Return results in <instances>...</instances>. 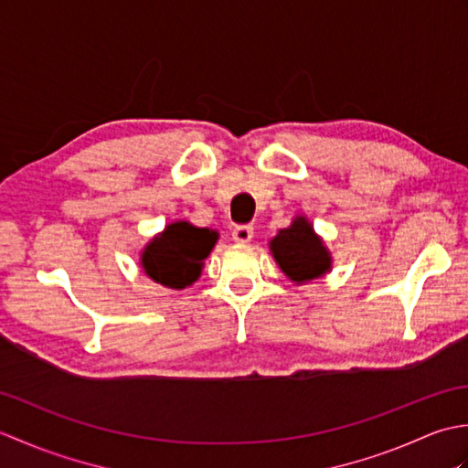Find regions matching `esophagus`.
Returning a JSON list of instances; mask_svg holds the SVG:
<instances>
[{"label":"esophagus","instance_id":"obj_1","mask_svg":"<svg viewBox=\"0 0 468 468\" xmlns=\"http://www.w3.org/2000/svg\"><path fill=\"white\" fill-rule=\"evenodd\" d=\"M231 235L237 243H250L253 239V225H235Z\"/></svg>","mask_w":468,"mask_h":468}]
</instances>
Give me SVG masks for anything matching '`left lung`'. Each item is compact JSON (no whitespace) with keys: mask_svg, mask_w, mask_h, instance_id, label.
I'll return each mask as SVG.
<instances>
[{"mask_svg":"<svg viewBox=\"0 0 468 468\" xmlns=\"http://www.w3.org/2000/svg\"><path fill=\"white\" fill-rule=\"evenodd\" d=\"M270 250L280 270L295 283L317 280L332 270V255L314 225L305 217H295L270 241Z\"/></svg>","mask_w":468,"mask_h":468,"instance_id":"left-lung-1","label":"left lung"}]
</instances>
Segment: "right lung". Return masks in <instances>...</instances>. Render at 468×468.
<instances>
[{
  "label": "right lung",
  "mask_w": 468,
  "mask_h": 468,
  "mask_svg": "<svg viewBox=\"0 0 468 468\" xmlns=\"http://www.w3.org/2000/svg\"><path fill=\"white\" fill-rule=\"evenodd\" d=\"M217 239L218 233L213 229L195 227L188 221L171 223L144 247L141 265L153 282L185 290L198 280Z\"/></svg>",
  "instance_id": "1"
}]
</instances>
